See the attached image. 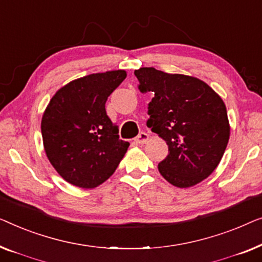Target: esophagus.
I'll use <instances>...</instances> for the list:
<instances>
[{
	"label": "esophagus",
	"mask_w": 262,
	"mask_h": 262,
	"mask_svg": "<svg viewBox=\"0 0 262 262\" xmlns=\"http://www.w3.org/2000/svg\"><path fill=\"white\" fill-rule=\"evenodd\" d=\"M147 140H148V134H147V133H145V132H141L135 138V141L138 143H141V145H142V143H145Z\"/></svg>",
	"instance_id": "esophagus-1"
}]
</instances>
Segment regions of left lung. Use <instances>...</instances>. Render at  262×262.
<instances>
[{
  "label": "left lung",
  "instance_id": "1",
  "mask_svg": "<svg viewBox=\"0 0 262 262\" xmlns=\"http://www.w3.org/2000/svg\"><path fill=\"white\" fill-rule=\"evenodd\" d=\"M140 93L154 94L147 127L161 136L168 154L160 174L178 187L198 184L222 159L230 128L222 98L203 80L154 68L135 70Z\"/></svg>",
  "mask_w": 262,
  "mask_h": 262
}]
</instances>
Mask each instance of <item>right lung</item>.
<instances>
[{
    "mask_svg": "<svg viewBox=\"0 0 262 262\" xmlns=\"http://www.w3.org/2000/svg\"><path fill=\"white\" fill-rule=\"evenodd\" d=\"M123 70L94 73L62 86L43 113L46 156L72 185L93 189L115 172L129 142L119 139L105 102L123 82Z\"/></svg>",
    "mask_w": 262,
    "mask_h": 262,
    "instance_id": "1",
    "label": "right lung"
}]
</instances>
